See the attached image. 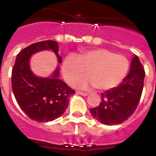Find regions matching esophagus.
Wrapping results in <instances>:
<instances>
[{
    "instance_id": "1",
    "label": "esophagus",
    "mask_w": 156,
    "mask_h": 156,
    "mask_svg": "<svg viewBox=\"0 0 156 156\" xmlns=\"http://www.w3.org/2000/svg\"><path fill=\"white\" fill-rule=\"evenodd\" d=\"M76 94L82 95V96H87L88 95V93H86V92H82V91H76Z\"/></svg>"
}]
</instances>
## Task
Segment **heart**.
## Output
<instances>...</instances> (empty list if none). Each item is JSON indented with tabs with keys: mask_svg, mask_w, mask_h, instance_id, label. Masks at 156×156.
I'll return each instance as SVG.
<instances>
[{
	"mask_svg": "<svg viewBox=\"0 0 156 156\" xmlns=\"http://www.w3.org/2000/svg\"><path fill=\"white\" fill-rule=\"evenodd\" d=\"M129 63L125 56L105 48L83 50L76 56L69 55L62 64V73L68 83L82 76L87 70L88 76L75 83L77 87L94 86L98 90H108L119 84L129 71Z\"/></svg>",
	"mask_w": 156,
	"mask_h": 156,
	"instance_id": "heart-1",
	"label": "heart"
}]
</instances>
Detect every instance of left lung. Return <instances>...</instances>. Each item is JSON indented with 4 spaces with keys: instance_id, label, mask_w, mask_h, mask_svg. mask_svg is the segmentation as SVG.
Masks as SVG:
<instances>
[{
    "instance_id": "left-lung-1",
    "label": "left lung",
    "mask_w": 156,
    "mask_h": 156,
    "mask_svg": "<svg viewBox=\"0 0 156 156\" xmlns=\"http://www.w3.org/2000/svg\"><path fill=\"white\" fill-rule=\"evenodd\" d=\"M144 67L138 57L131 60L128 75L118 87L101 94L98 107L90 108L94 118L103 124H120L134 112L142 94L144 79Z\"/></svg>"
}]
</instances>
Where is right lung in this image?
Returning <instances> with one entry per match:
<instances>
[{"mask_svg": "<svg viewBox=\"0 0 156 156\" xmlns=\"http://www.w3.org/2000/svg\"><path fill=\"white\" fill-rule=\"evenodd\" d=\"M52 51L59 63L56 41L37 42L24 48L17 55L12 72V87L19 107L30 119L37 122H48L58 119L66 110L69 98L75 90L59 78L58 66L48 77L36 76L30 69L31 56L42 51Z\"/></svg>", "mask_w": 156, "mask_h": 156, "instance_id": "right-lung-1", "label": "right lung"}]
</instances>
